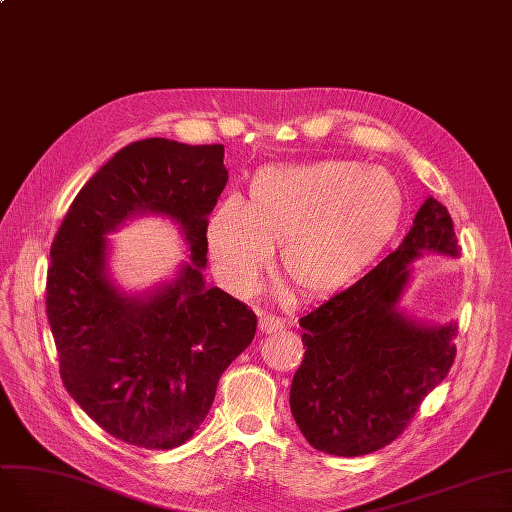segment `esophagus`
Masks as SVG:
<instances>
[{
	"label": "esophagus",
	"instance_id": "obj_1",
	"mask_svg": "<svg viewBox=\"0 0 512 512\" xmlns=\"http://www.w3.org/2000/svg\"><path fill=\"white\" fill-rule=\"evenodd\" d=\"M282 328H284V319H280L278 315L267 313V311H261V313H259V330H261V332L274 334V332H280Z\"/></svg>",
	"mask_w": 512,
	"mask_h": 512
}]
</instances>
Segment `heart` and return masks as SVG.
Masks as SVG:
<instances>
[{
    "label": "heart",
    "instance_id": "obj_1",
    "mask_svg": "<svg viewBox=\"0 0 512 512\" xmlns=\"http://www.w3.org/2000/svg\"><path fill=\"white\" fill-rule=\"evenodd\" d=\"M405 193L384 168L353 159L265 166L249 182L247 203L226 195L207 222L220 280L249 292L270 265L274 245L288 278L309 297L359 278L394 238Z\"/></svg>",
    "mask_w": 512,
    "mask_h": 512
}]
</instances>
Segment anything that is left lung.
Segmentation results:
<instances>
[{
	"label": "left lung",
	"mask_w": 512,
	"mask_h": 512,
	"mask_svg": "<svg viewBox=\"0 0 512 512\" xmlns=\"http://www.w3.org/2000/svg\"><path fill=\"white\" fill-rule=\"evenodd\" d=\"M459 249L448 209L429 197L394 253L299 319L305 355L290 411L313 448L334 456L384 448L446 378L456 326H419L396 305L413 259L423 251L459 257Z\"/></svg>",
	"instance_id": "left-lung-1"
}]
</instances>
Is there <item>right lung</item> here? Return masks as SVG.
<instances>
[{
    "mask_svg": "<svg viewBox=\"0 0 512 512\" xmlns=\"http://www.w3.org/2000/svg\"><path fill=\"white\" fill-rule=\"evenodd\" d=\"M228 182L224 145L145 139L120 149L72 201L51 242L45 305L64 388L120 442L168 450L207 417L226 367L251 344L257 315L207 288V215ZM153 210L174 217L192 263L147 300L104 278V234Z\"/></svg>",
    "mask_w": 512,
    "mask_h": 512,
    "instance_id": "right-lung-1",
    "label": "right lung"
}]
</instances>
